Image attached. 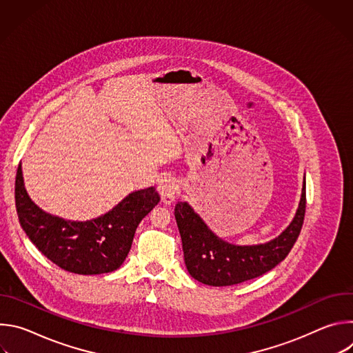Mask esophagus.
<instances>
[{
	"label": "esophagus",
	"mask_w": 353,
	"mask_h": 353,
	"mask_svg": "<svg viewBox=\"0 0 353 353\" xmlns=\"http://www.w3.org/2000/svg\"><path fill=\"white\" fill-rule=\"evenodd\" d=\"M177 181L170 177V176H165L159 180L158 183V191L162 196V201L166 204V205H170L174 203L176 199V195H177Z\"/></svg>",
	"instance_id": "obj_1"
}]
</instances>
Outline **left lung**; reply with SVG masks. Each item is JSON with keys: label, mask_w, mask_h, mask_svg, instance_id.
Instances as JSON below:
<instances>
[{"label": "left lung", "mask_w": 353, "mask_h": 353, "mask_svg": "<svg viewBox=\"0 0 353 353\" xmlns=\"http://www.w3.org/2000/svg\"><path fill=\"white\" fill-rule=\"evenodd\" d=\"M306 212V181L292 222L275 239L251 245L229 243L216 236L188 203L174 208L188 274L210 286H230L261 276L289 254L303 226Z\"/></svg>", "instance_id": "1"}]
</instances>
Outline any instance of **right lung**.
I'll return each mask as SVG.
<instances>
[{"mask_svg": "<svg viewBox=\"0 0 353 353\" xmlns=\"http://www.w3.org/2000/svg\"><path fill=\"white\" fill-rule=\"evenodd\" d=\"M161 201L155 187L130 192L109 212L89 221H70L37 207L29 196L19 163L15 205L29 240L50 261L79 275L116 271L130 253L139 222Z\"/></svg>", "mask_w": 353, "mask_h": 353, "instance_id": "obj_1", "label": "right lung"}]
</instances>
